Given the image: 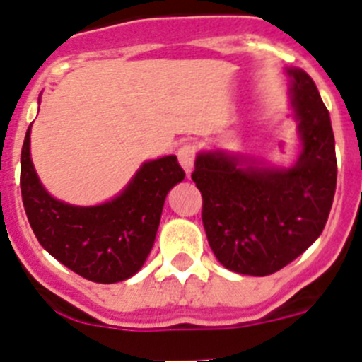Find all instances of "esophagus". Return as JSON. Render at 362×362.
Returning a JSON list of instances; mask_svg holds the SVG:
<instances>
[{
  "label": "esophagus",
  "mask_w": 362,
  "mask_h": 362,
  "mask_svg": "<svg viewBox=\"0 0 362 362\" xmlns=\"http://www.w3.org/2000/svg\"><path fill=\"white\" fill-rule=\"evenodd\" d=\"M194 157H197L194 146L184 144L180 149H178V162H180V165L185 169V173L187 175H191V171H193Z\"/></svg>",
  "instance_id": "esophagus-1"
}]
</instances>
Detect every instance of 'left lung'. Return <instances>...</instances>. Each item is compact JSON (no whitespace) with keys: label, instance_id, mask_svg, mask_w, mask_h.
I'll use <instances>...</instances> for the list:
<instances>
[{"label":"left lung","instance_id":"8db88e82","mask_svg":"<svg viewBox=\"0 0 362 362\" xmlns=\"http://www.w3.org/2000/svg\"><path fill=\"white\" fill-rule=\"evenodd\" d=\"M301 153L288 169L223 151L198 153L191 178L202 193L207 242L226 269L269 276L294 262L323 233L337 182L330 113L314 81L288 70Z\"/></svg>","mask_w":362,"mask_h":362}]
</instances>
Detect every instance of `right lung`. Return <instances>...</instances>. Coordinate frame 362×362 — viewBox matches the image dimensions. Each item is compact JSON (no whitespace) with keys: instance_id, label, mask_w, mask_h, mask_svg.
<instances>
[{"instance_id":"add662e5","label":"right lung","mask_w":362,"mask_h":362,"mask_svg":"<svg viewBox=\"0 0 362 362\" xmlns=\"http://www.w3.org/2000/svg\"><path fill=\"white\" fill-rule=\"evenodd\" d=\"M175 155L144 162L106 204L77 207L45 191L30 160V128L21 149V197L37 242L76 274L95 283L132 278L155 243L169 189L184 180Z\"/></svg>"}]
</instances>
